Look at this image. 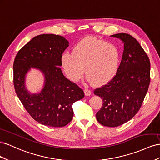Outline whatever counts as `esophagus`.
Returning a JSON list of instances; mask_svg holds the SVG:
<instances>
[{
    "label": "esophagus",
    "mask_w": 160,
    "mask_h": 160,
    "mask_svg": "<svg viewBox=\"0 0 160 160\" xmlns=\"http://www.w3.org/2000/svg\"><path fill=\"white\" fill-rule=\"evenodd\" d=\"M84 91V94L86 96H90V95H91V93H92L91 92V90L88 88H85Z\"/></svg>",
    "instance_id": "1"
}]
</instances>
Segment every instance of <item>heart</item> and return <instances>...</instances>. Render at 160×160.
Returning a JSON list of instances; mask_svg holds the SVG:
<instances>
[{
	"instance_id": "1",
	"label": "heart",
	"mask_w": 160,
	"mask_h": 160,
	"mask_svg": "<svg viewBox=\"0 0 160 160\" xmlns=\"http://www.w3.org/2000/svg\"><path fill=\"white\" fill-rule=\"evenodd\" d=\"M120 52L116 45L94 38H85L78 42L72 53L65 52L62 63L69 78L78 81L84 74L96 86L111 81L118 69Z\"/></svg>"
}]
</instances>
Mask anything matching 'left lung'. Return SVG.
Here are the masks:
<instances>
[{
    "label": "left lung",
    "instance_id": "left-lung-1",
    "mask_svg": "<svg viewBox=\"0 0 160 160\" xmlns=\"http://www.w3.org/2000/svg\"><path fill=\"white\" fill-rule=\"evenodd\" d=\"M111 37L124 43L122 60L115 77L94 93L103 101L96 115L97 121L104 126L115 127L131 120L142 105L150 83V61L131 35L122 33Z\"/></svg>",
    "mask_w": 160,
    "mask_h": 160
}]
</instances>
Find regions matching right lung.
Here are the masks:
<instances>
[{
	"instance_id": "obj_1",
	"label": "right lung",
	"mask_w": 160,
	"mask_h": 160,
	"mask_svg": "<svg viewBox=\"0 0 160 160\" xmlns=\"http://www.w3.org/2000/svg\"><path fill=\"white\" fill-rule=\"evenodd\" d=\"M69 42L62 36L42 34L22 47L13 63V84L17 97L34 120L43 125L64 127L73 118L72 104L83 98L82 89L63 76L60 66ZM31 67L42 71L44 87L38 94H31L24 86L25 75Z\"/></svg>"
}]
</instances>
